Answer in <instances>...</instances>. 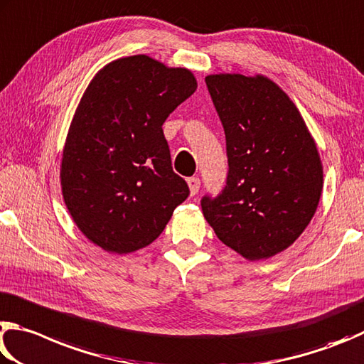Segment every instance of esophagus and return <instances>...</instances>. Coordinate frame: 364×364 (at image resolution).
<instances>
[{"label": "esophagus", "mask_w": 364, "mask_h": 364, "mask_svg": "<svg viewBox=\"0 0 364 364\" xmlns=\"http://www.w3.org/2000/svg\"><path fill=\"white\" fill-rule=\"evenodd\" d=\"M187 182H188L190 193H192V195H196V193H198L200 186H201V182H200V177H190Z\"/></svg>", "instance_id": "obj_1"}]
</instances>
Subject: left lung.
Returning <instances> with one entry per match:
<instances>
[{"instance_id": "left-lung-1", "label": "left lung", "mask_w": 364, "mask_h": 364, "mask_svg": "<svg viewBox=\"0 0 364 364\" xmlns=\"http://www.w3.org/2000/svg\"><path fill=\"white\" fill-rule=\"evenodd\" d=\"M206 86L224 126L228 172L201 209L218 238L247 260L284 251L316 211L323 168L292 100L265 76L209 75Z\"/></svg>"}]
</instances>
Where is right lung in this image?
I'll list each match as a JSON object with an SVG mask.
<instances>
[{
	"instance_id": "add662e5",
	"label": "right lung",
	"mask_w": 364,
	"mask_h": 364,
	"mask_svg": "<svg viewBox=\"0 0 364 364\" xmlns=\"http://www.w3.org/2000/svg\"><path fill=\"white\" fill-rule=\"evenodd\" d=\"M195 91L192 72L146 55L108 63L87 86L70 126L60 181L75 224L102 250L127 254L149 246L187 200L163 123Z\"/></svg>"
}]
</instances>
